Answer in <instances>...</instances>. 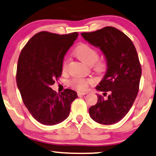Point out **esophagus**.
I'll use <instances>...</instances> for the list:
<instances>
[{
    "label": "esophagus",
    "mask_w": 156,
    "mask_h": 156,
    "mask_svg": "<svg viewBox=\"0 0 156 156\" xmlns=\"http://www.w3.org/2000/svg\"><path fill=\"white\" fill-rule=\"evenodd\" d=\"M88 93L87 92H80L78 91V93H77V94H78V96H84V95H86Z\"/></svg>",
    "instance_id": "obj_1"
}]
</instances>
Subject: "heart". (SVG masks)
Returning <instances> with one entry per match:
<instances>
[{
    "instance_id": "obj_1",
    "label": "heart",
    "mask_w": 156,
    "mask_h": 156,
    "mask_svg": "<svg viewBox=\"0 0 156 156\" xmlns=\"http://www.w3.org/2000/svg\"><path fill=\"white\" fill-rule=\"evenodd\" d=\"M74 54L77 58L88 65H92L94 68L98 72H103L107 67V62L104 59H98V52L96 49L86 43H81L75 49ZM68 59L62 62V70L66 72L68 66ZM94 83L92 79L81 78H75L70 81V86L74 89L78 90H86L90 84Z\"/></svg>"
}]
</instances>
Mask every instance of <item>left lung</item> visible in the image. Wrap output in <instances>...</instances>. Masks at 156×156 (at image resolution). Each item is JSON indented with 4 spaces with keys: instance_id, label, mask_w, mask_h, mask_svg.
Wrapping results in <instances>:
<instances>
[{
    "instance_id": "left-lung-1",
    "label": "left lung",
    "mask_w": 156,
    "mask_h": 156,
    "mask_svg": "<svg viewBox=\"0 0 156 156\" xmlns=\"http://www.w3.org/2000/svg\"><path fill=\"white\" fill-rule=\"evenodd\" d=\"M81 35L101 49L107 62L105 76L96 86L104 96L98 94L97 103L89 108L90 117L102 125L117 123L128 113L138 94L142 68L137 50L127 35L112 27Z\"/></svg>"
}]
</instances>
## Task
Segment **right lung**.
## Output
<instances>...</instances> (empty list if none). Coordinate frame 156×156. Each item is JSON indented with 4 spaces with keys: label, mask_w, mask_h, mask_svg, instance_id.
Wrapping results in <instances>:
<instances>
[{
    "label": "right lung",
    "mask_w": 156,
    "mask_h": 156,
    "mask_svg": "<svg viewBox=\"0 0 156 156\" xmlns=\"http://www.w3.org/2000/svg\"><path fill=\"white\" fill-rule=\"evenodd\" d=\"M78 32L58 34L40 31L25 44L18 60L16 83L23 102L33 117L44 125H55L69 116L77 93L66 89L57 94L51 86L62 74L67 51Z\"/></svg>",
    "instance_id": "obj_1"
}]
</instances>
